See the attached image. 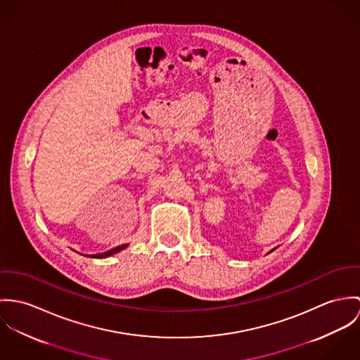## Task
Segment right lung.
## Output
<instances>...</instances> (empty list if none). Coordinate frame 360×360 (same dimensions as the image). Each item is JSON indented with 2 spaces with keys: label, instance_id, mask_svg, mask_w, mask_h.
<instances>
[{
  "label": "right lung",
  "instance_id": "obj_1",
  "mask_svg": "<svg viewBox=\"0 0 360 360\" xmlns=\"http://www.w3.org/2000/svg\"><path fill=\"white\" fill-rule=\"evenodd\" d=\"M125 247H127V244H124V245H119V247H115V248H112V250H109V251H106V252L95 254V255H91V257H94V258H105V257H109V255H113V254L119 252V251H121V250H122V248H125Z\"/></svg>",
  "mask_w": 360,
  "mask_h": 360
}]
</instances>
